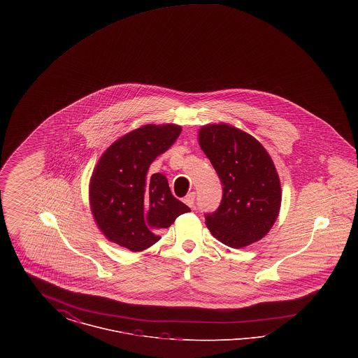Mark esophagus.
<instances>
[{
    "label": "esophagus",
    "instance_id": "1",
    "mask_svg": "<svg viewBox=\"0 0 358 358\" xmlns=\"http://www.w3.org/2000/svg\"><path fill=\"white\" fill-rule=\"evenodd\" d=\"M194 199H196V193H189L187 194V197L184 199V203L187 205V206H190V208H193L194 206Z\"/></svg>",
    "mask_w": 358,
    "mask_h": 358
}]
</instances>
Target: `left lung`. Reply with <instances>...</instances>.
<instances>
[{
    "mask_svg": "<svg viewBox=\"0 0 358 358\" xmlns=\"http://www.w3.org/2000/svg\"><path fill=\"white\" fill-rule=\"evenodd\" d=\"M199 143L222 184V204L205 216L210 234L232 248L264 238L282 204L280 180L270 154L256 138L228 123L203 126Z\"/></svg>",
    "mask_w": 358,
    "mask_h": 358,
    "instance_id": "left-lung-1",
    "label": "left lung"
}]
</instances>
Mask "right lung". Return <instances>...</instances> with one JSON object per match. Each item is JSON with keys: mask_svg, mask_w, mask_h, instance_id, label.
Returning <instances> with one entry per match:
<instances>
[{"mask_svg": "<svg viewBox=\"0 0 358 358\" xmlns=\"http://www.w3.org/2000/svg\"><path fill=\"white\" fill-rule=\"evenodd\" d=\"M181 130L173 123L143 124L118 138L99 158L90 180V206L111 243L141 252L161 238L162 228L190 212L171 194L164 174H148L150 164Z\"/></svg>", "mask_w": 358, "mask_h": 358, "instance_id": "1", "label": "right lung"}]
</instances>
